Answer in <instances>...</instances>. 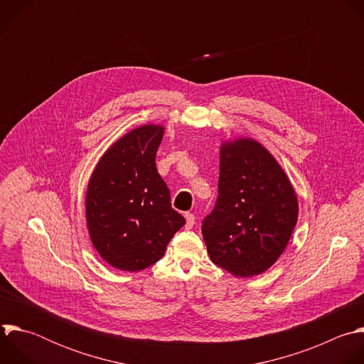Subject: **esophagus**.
Wrapping results in <instances>:
<instances>
[{
	"instance_id": "1",
	"label": "esophagus",
	"mask_w": 364,
	"mask_h": 364,
	"mask_svg": "<svg viewBox=\"0 0 364 364\" xmlns=\"http://www.w3.org/2000/svg\"><path fill=\"white\" fill-rule=\"evenodd\" d=\"M185 218H186V228L188 230H191L193 225H195V215L193 213H191V212H186L185 213Z\"/></svg>"
}]
</instances>
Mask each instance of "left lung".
Returning <instances> with one entry per match:
<instances>
[{
	"mask_svg": "<svg viewBox=\"0 0 364 364\" xmlns=\"http://www.w3.org/2000/svg\"><path fill=\"white\" fill-rule=\"evenodd\" d=\"M299 218L287 175L251 139L221 148L218 198L202 220V237L213 264L235 277L258 275L284 252Z\"/></svg>",
	"mask_w": 364,
	"mask_h": 364,
	"instance_id": "1",
	"label": "left lung"
}]
</instances>
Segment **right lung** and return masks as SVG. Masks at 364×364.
<instances>
[{
    "instance_id": "1",
    "label": "right lung",
    "mask_w": 364,
    "mask_h": 364,
    "mask_svg": "<svg viewBox=\"0 0 364 364\" xmlns=\"http://www.w3.org/2000/svg\"><path fill=\"white\" fill-rule=\"evenodd\" d=\"M162 137V126L133 129L103 155L89 182V234L100 257L117 269L133 272L154 265L185 225L156 169Z\"/></svg>"
}]
</instances>
